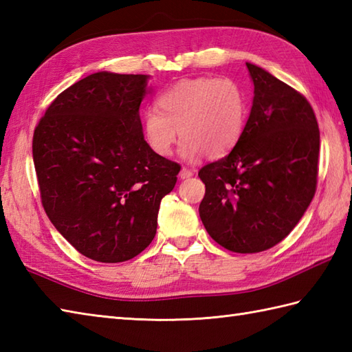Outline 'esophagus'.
Wrapping results in <instances>:
<instances>
[{
    "instance_id": "1",
    "label": "esophagus",
    "mask_w": 352,
    "mask_h": 352,
    "mask_svg": "<svg viewBox=\"0 0 352 352\" xmlns=\"http://www.w3.org/2000/svg\"><path fill=\"white\" fill-rule=\"evenodd\" d=\"M192 175H193V172L189 168H186V166L182 168V170H180V178H182V180H184V178H190Z\"/></svg>"
}]
</instances>
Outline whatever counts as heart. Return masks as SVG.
<instances>
[{
  "label": "heart",
  "mask_w": 352,
  "mask_h": 352,
  "mask_svg": "<svg viewBox=\"0 0 352 352\" xmlns=\"http://www.w3.org/2000/svg\"><path fill=\"white\" fill-rule=\"evenodd\" d=\"M155 107L142 118V131L155 154L169 155L180 133L186 159L201 153L216 159L230 153L241 139L248 98L233 78L199 77L166 89L157 96Z\"/></svg>",
  "instance_id": "heart-1"
}]
</instances>
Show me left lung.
Returning a JSON list of instances; mask_svg holds the SVG:
<instances>
[{"mask_svg": "<svg viewBox=\"0 0 352 352\" xmlns=\"http://www.w3.org/2000/svg\"><path fill=\"white\" fill-rule=\"evenodd\" d=\"M246 68L254 100L242 136L198 175L207 233L228 251L252 254L280 243L315 197L319 126L302 94L256 65Z\"/></svg>", "mask_w": 352, "mask_h": 352, "instance_id": "obj_1", "label": "left lung"}]
</instances>
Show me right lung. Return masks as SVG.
Wrapping results in <instances>:
<instances>
[{
	"instance_id": "right-lung-1",
	"label": "right lung",
	"mask_w": 352,
	"mask_h": 352,
	"mask_svg": "<svg viewBox=\"0 0 352 352\" xmlns=\"http://www.w3.org/2000/svg\"><path fill=\"white\" fill-rule=\"evenodd\" d=\"M146 78L92 74L57 95L33 134L45 213L74 248L101 263L130 260L153 242L160 201L180 172L145 142Z\"/></svg>"
}]
</instances>
